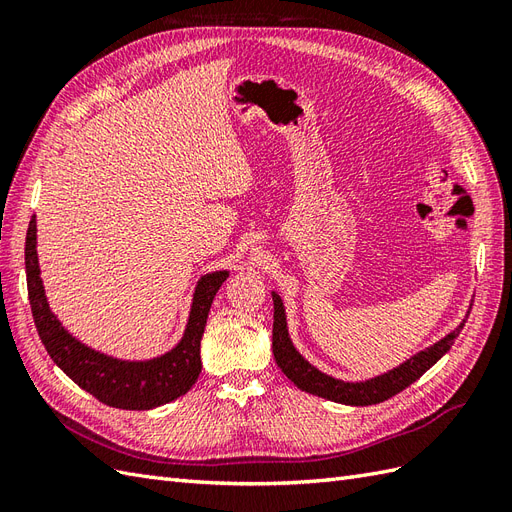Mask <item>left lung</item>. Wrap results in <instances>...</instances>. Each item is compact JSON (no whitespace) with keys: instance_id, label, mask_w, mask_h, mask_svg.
Returning a JSON list of instances; mask_svg holds the SVG:
<instances>
[{"instance_id":"1","label":"left lung","mask_w":512,"mask_h":512,"mask_svg":"<svg viewBox=\"0 0 512 512\" xmlns=\"http://www.w3.org/2000/svg\"><path fill=\"white\" fill-rule=\"evenodd\" d=\"M468 316H466V320H468ZM466 320H463L453 333L442 337L440 342H436L421 352H416L406 363H401L399 367L386 371V374L365 380V382H344V380H337L333 376L322 374L320 369H316L312 363H307L297 352V348L292 346L290 337H288V327H286L284 303L273 292V356H275L277 367L284 371L286 378L297 384L299 389L305 393H312V395L324 397L329 401H335V404L374 406V404H380V401L391 399L393 395L408 389V386L421 378L431 365H436L442 356L451 350V346L455 344V339L459 337Z\"/></svg>"}]
</instances>
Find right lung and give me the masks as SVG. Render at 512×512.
<instances>
[{"label":"right lung","instance_id":"1","mask_svg":"<svg viewBox=\"0 0 512 512\" xmlns=\"http://www.w3.org/2000/svg\"><path fill=\"white\" fill-rule=\"evenodd\" d=\"M27 294L38 335L46 352L64 374L94 395L102 404L121 410H151L168 404L192 389L200 374V339L215 292L226 282L228 271H215L200 277L194 290L188 327L181 342L158 359L119 361L74 339L51 312L44 297L36 252V215L29 222L25 237Z\"/></svg>","mask_w":512,"mask_h":512}]
</instances>
